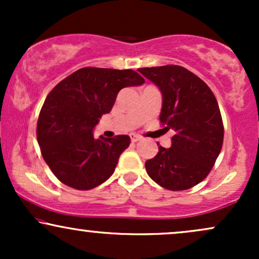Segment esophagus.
Returning <instances> with one entry per match:
<instances>
[{"instance_id":"34e87169","label":"esophagus","mask_w":259,"mask_h":259,"mask_svg":"<svg viewBox=\"0 0 259 259\" xmlns=\"http://www.w3.org/2000/svg\"><path fill=\"white\" fill-rule=\"evenodd\" d=\"M130 139H132V142H138L141 138L139 135H136V134H130Z\"/></svg>"}]
</instances>
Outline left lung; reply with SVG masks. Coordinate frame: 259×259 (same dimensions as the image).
<instances>
[{
    "label": "left lung",
    "instance_id": "8db88e82",
    "mask_svg": "<svg viewBox=\"0 0 259 259\" xmlns=\"http://www.w3.org/2000/svg\"><path fill=\"white\" fill-rule=\"evenodd\" d=\"M139 72L159 88V120L171 129V147L159 146L146 160L147 174L170 191L191 189L212 170L223 146L224 125L218 102L203 80L180 65L141 68Z\"/></svg>",
    "mask_w": 259,
    "mask_h": 259
}]
</instances>
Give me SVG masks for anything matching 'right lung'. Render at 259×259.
<instances>
[{
	"label": "right lung",
	"instance_id": "add662e5",
	"mask_svg": "<svg viewBox=\"0 0 259 259\" xmlns=\"http://www.w3.org/2000/svg\"><path fill=\"white\" fill-rule=\"evenodd\" d=\"M145 79L135 70L86 67L58 82L38 114L36 136L41 154L56 178L76 190H91L113 174L127 135L95 139L92 130L111 112L123 88Z\"/></svg>",
	"mask_w": 259,
	"mask_h": 259
}]
</instances>
